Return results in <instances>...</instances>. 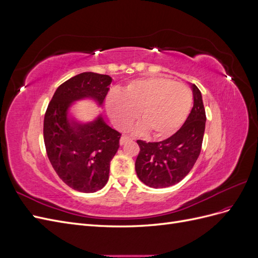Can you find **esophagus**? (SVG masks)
<instances>
[{"label":"esophagus","mask_w":258,"mask_h":258,"mask_svg":"<svg viewBox=\"0 0 258 258\" xmlns=\"http://www.w3.org/2000/svg\"><path fill=\"white\" fill-rule=\"evenodd\" d=\"M131 138H129V137H126V136H123V137H121V139H120V145H123V144H126L127 142H129V141H131Z\"/></svg>","instance_id":"34e87169"}]
</instances>
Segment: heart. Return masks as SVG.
Listing matches in <instances>:
<instances>
[{"mask_svg":"<svg viewBox=\"0 0 258 258\" xmlns=\"http://www.w3.org/2000/svg\"><path fill=\"white\" fill-rule=\"evenodd\" d=\"M191 103V92L184 84L165 76H148L129 82L120 95L110 93L105 107L117 128H129L139 112L143 120L139 132L150 129L153 137L166 138L184 123Z\"/></svg>","mask_w":258,"mask_h":258,"instance_id":"obj_1","label":"heart"}]
</instances>
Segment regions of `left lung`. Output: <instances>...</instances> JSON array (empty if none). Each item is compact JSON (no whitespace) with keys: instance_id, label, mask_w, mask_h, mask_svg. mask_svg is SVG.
<instances>
[{"instance_id":"left-lung-1","label":"left lung","mask_w":258,"mask_h":258,"mask_svg":"<svg viewBox=\"0 0 258 258\" xmlns=\"http://www.w3.org/2000/svg\"><path fill=\"white\" fill-rule=\"evenodd\" d=\"M191 90L194 106L173 136L160 142L137 141L140 146L136 160L137 175L153 188H165L181 182L199 157L207 117L200 90L194 84Z\"/></svg>"}]
</instances>
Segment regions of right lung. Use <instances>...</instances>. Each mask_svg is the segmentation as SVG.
<instances>
[{"label":"right lung","instance_id":"add662e5","mask_svg":"<svg viewBox=\"0 0 258 258\" xmlns=\"http://www.w3.org/2000/svg\"><path fill=\"white\" fill-rule=\"evenodd\" d=\"M111 83L108 75H76L59 86L45 113L44 142L48 159L62 181L77 191L95 192L105 186L121 135L105 123L102 115L81 122L70 116L69 110L83 99H91L101 106Z\"/></svg>","mask_w":258,"mask_h":258}]
</instances>
